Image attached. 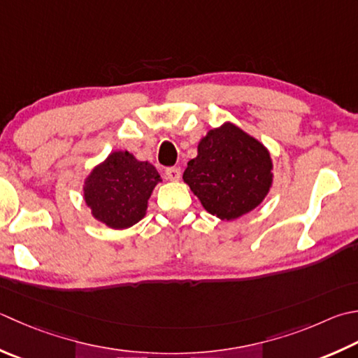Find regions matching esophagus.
Segmentation results:
<instances>
[{"label": "esophagus", "mask_w": 358, "mask_h": 358, "mask_svg": "<svg viewBox=\"0 0 358 358\" xmlns=\"http://www.w3.org/2000/svg\"><path fill=\"white\" fill-rule=\"evenodd\" d=\"M166 177H167V180H171V181H178L180 177H181L180 167H169V169L166 171Z\"/></svg>", "instance_id": "esophagus-1"}]
</instances>
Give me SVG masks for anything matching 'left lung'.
<instances>
[{"instance_id":"1","label":"left lung","mask_w":358,"mask_h":358,"mask_svg":"<svg viewBox=\"0 0 358 358\" xmlns=\"http://www.w3.org/2000/svg\"><path fill=\"white\" fill-rule=\"evenodd\" d=\"M183 180L209 214L236 220L255 211L268 195L273 159L259 139L227 121L200 139Z\"/></svg>"}]
</instances>
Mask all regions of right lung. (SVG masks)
I'll list each match as a JSON object with an SVG mask.
<instances>
[{
  "instance_id": "right-lung-1",
  "label": "right lung",
  "mask_w": 358,
  "mask_h": 358,
  "mask_svg": "<svg viewBox=\"0 0 358 358\" xmlns=\"http://www.w3.org/2000/svg\"><path fill=\"white\" fill-rule=\"evenodd\" d=\"M155 166L129 150H113L83 181L91 215L111 229H127L147 214L153 189L161 183Z\"/></svg>"
}]
</instances>
